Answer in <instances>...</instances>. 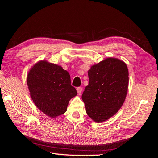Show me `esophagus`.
I'll return each mask as SVG.
<instances>
[{
	"mask_svg": "<svg viewBox=\"0 0 158 158\" xmlns=\"http://www.w3.org/2000/svg\"><path fill=\"white\" fill-rule=\"evenodd\" d=\"M77 91L79 94H81L82 92V88H81V87H78V88H77Z\"/></svg>",
	"mask_w": 158,
	"mask_h": 158,
	"instance_id": "34e87169",
	"label": "esophagus"
}]
</instances>
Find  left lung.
Masks as SVG:
<instances>
[{"label": "left lung", "instance_id": "obj_1", "mask_svg": "<svg viewBox=\"0 0 158 158\" xmlns=\"http://www.w3.org/2000/svg\"><path fill=\"white\" fill-rule=\"evenodd\" d=\"M89 83L82 94L88 115L96 122H103L120 109L128 88V69L122 60L108 58L92 66Z\"/></svg>", "mask_w": 158, "mask_h": 158}]
</instances>
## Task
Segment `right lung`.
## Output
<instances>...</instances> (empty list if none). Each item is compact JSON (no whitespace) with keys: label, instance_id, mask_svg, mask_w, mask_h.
Instances as JSON below:
<instances>
[{"label":"right lung","instance_id":"add662e5","mask_svg":"<svg viewBox=\"0 0 158 158\" xmlns=\"http://www.w3.org/2000/svg\"><path fill=\"white\" fill-rule=\"evenodd\" d=\"M27 84L36 106L53 118L66 111L69 100L77 94L71 85L69 73L46 60L38 62L31 69Z\"/></svg>","mask_w":158,"mask_h":158}]
</instances>
